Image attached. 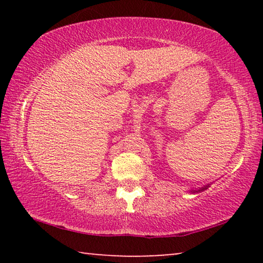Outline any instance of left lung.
Returning <instances> with one entry per match:
<instances>
[{
  "mask_svg": "<svg viewBox=\"0 0 263 263\" xmlns=\"http://www.w3.org/2000/svg\"><path fill=\"white\" fill-rule=\"evenodd\" d=\"M209 186H210V184H206V185H204V186H202V188H199V189H191V190H189L191 194H195V193H201V191H204V190H206Z\"/></svg>",
  "mask_w": 263,
  "mask_h": 263,
  "instance_id": "1",
  "label": "left lung"
}]
</instances>
